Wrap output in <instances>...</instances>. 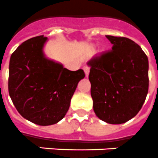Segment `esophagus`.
<instances>
[{"mask_svg": "<svg viewBox=\"0 0 158 158\" xmlns=\"http://www.w3.org/2000/svg\"><path fill=\"white\" fill-rule=\"evenodd\" d=\"M83 70H84V72H85V75L86 77H88V75H89V72H90V68L88 67H83Z\"/></svg>", "mask_w": 158, "mask_h": 158, "instance_id": "1", "label": "esophagus"}]
</instances>
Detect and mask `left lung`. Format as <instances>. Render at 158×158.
I'll return each instance as SVG.
<instances>
[{"mask_svg": "<svg viewBox=\"0 0 158 158\" xmlns=\"http://www.w3.org/2000/svg\"><path fill=\"white\" fill-rule=\"evenodd\" d=\"M112 50L92 59L89 80L95 115L112 124L125 123L138 113L149 90V60L135 42L106 35Z\"/></svg>", "mask_w": 158, "mask_h": 158, "instance_id": "obj_1", "label": "left lung"}]
</instances>
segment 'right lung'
Wrapping results in <instances>:
<instances>
[{
    "mask_svg": "<svg viewBox=\"0 0 158 158\" xmlns=\"http://www.w3.org/2000/svg\"><path fill=\"white\" fill-rule=\"evenodd\" d=\"M48 38L28 39L12 54L9 93L18 112L29 121L47 126L60 121L70 108L83 70L69 71L48 59L44 46Z\"/></svg>",
    "mask_w": 158,
    "mask_h": 158,
    "instance_id": "add662e5",
    "label": "right lung"
}]
</instances>
